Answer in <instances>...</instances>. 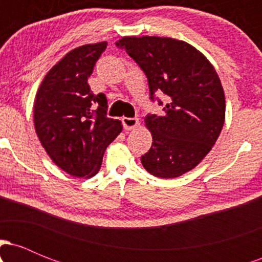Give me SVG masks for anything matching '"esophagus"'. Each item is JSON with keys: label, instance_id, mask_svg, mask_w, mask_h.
I'll return each instance as SVG.
<instances>
[{"label": "esophagus", "instance_id": "34e87169", "mask_svg": "<svg viewBox=\"0 0 262 262\" xmlns=\"http://www.w3.org/2000/svg\"><path fill=\"white\" fill-rule=\"evenodd\" d=\"M122 123L125 130H130V129H134L135 127L139 125V121H138V118H128V117H124V118L122 119Z\"/></svg>", "mask_w": 262, "mask_h": 262}]
</instances>
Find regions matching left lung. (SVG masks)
Wrapping results in <instances>:
<instances>
[{"label": "left lung", "instance_id": "8db88e82", "mask_svg": "<svg viewBox=\"0 0 262 262\" xmlns=\"http://www.w3.org/2000/svg\"><path fill=\"white\" fill-rule=\"evenodd\" d=\"M148 79L150 100L162 101V114L148 113L151 148L140 158L148 172L172 179L196 167L217 141L225 118V98L217 73L196 48L172 38L124 37L116 43Z\"/></svg>", "mask_w": 262, "mask_h": 262}]
</instances>
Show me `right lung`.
Instances as JSON below:
<instances>
[{"label":"right lung","mask_w":262,"mask_h":262,"mask_svg":"<svg viewBox=\"0 0 262 262\" xmlns=\"http://www.w3.org/2000/svg\"><path fill=\"white\" fill-rule=\"evenodd\" d=\"M107 43L69 52L41 81L34 102V127L41 145L70 175L92 177L104 150L122 132V122L107 117V97L95 95L87 80Z\"/></svg>","instance_id":"1"}]
</instances>
